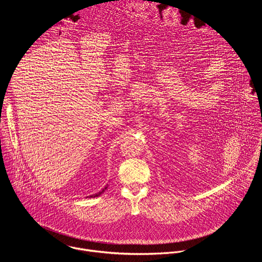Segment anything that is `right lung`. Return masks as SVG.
I'll return each instance as SVG.
<instances>
[{
    "instance_id": "right-lung-1",
    "label": "right lung",
    "mask_w": 262,
    "mask_h": 262,
    "mask_svg": "<svg viewBox=\"0 0 262 262\" xmlns=\"http://www.w3.org/2000/svg\"><path fill=\"white\" fill-rule=\"evenodd\" d=\"M105 189H106V186H105V188H104V189H103V190H102V191H100V192H98V193H97V194H94V195H91V196H88V197H89V198H95V197H98V196H99V195H101V194H102V193H103V192H104V190H105Z\"/></svg>"
}]
</instances>
